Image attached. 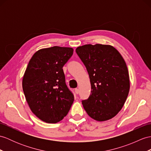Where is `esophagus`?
<instances>
[{"mask_svg": "<svg viewBox=\"0 0 151 151\" xmlns=\"http://www.w3.org/2000/svg\"><path fill=\"white\" fill-rule=\"evenodd\" d=\"M75 92L76 94H78L79 93V89L78 88H76L75 89Z\"/></svg>", "mask_w": 151, "mask_h": 151, "instance_id": "obj_1", "label": "esophagus"}]
</instances>
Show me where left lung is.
I'll return each instance as SVG.
<instances>
[{
    "instance_id": "8db88e82",
    "label": "left lung",
    "mask_w": 151,
    "mask_h": 151,
    "mask_svg": "<svg viewBox=\"0 0 151 151\" xmlns=\"http://www.w3.org/2000/svg\"><path fill=\"white\" fill-rule=\"evenodd\" d=\"M85 65L91 83V94L82 101L91 118L106 121L116 115L126 101L130 83L126 62L115 47L91 44L77 48Z\"/></svg>"
}]
</instances>
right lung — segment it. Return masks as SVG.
Masks as SVG:
<instances>
[{"label":"right lung","instance_id":"right-lung-1","mask_svg":"<svg viewBox=\"0 0 151 151\" xmlns=\"http://www.w3.org/2000/svg\"><path fill=\"white\" fill-rule=\"evenodd\" d=\"M73 51L70 47L58 46L40 49L33 55L25 70L22 79L25 99L32 112L43 122H60L74 101L63 70Z\"/></svg>","mask_w":151,"mask_h":151}]
</instances>
